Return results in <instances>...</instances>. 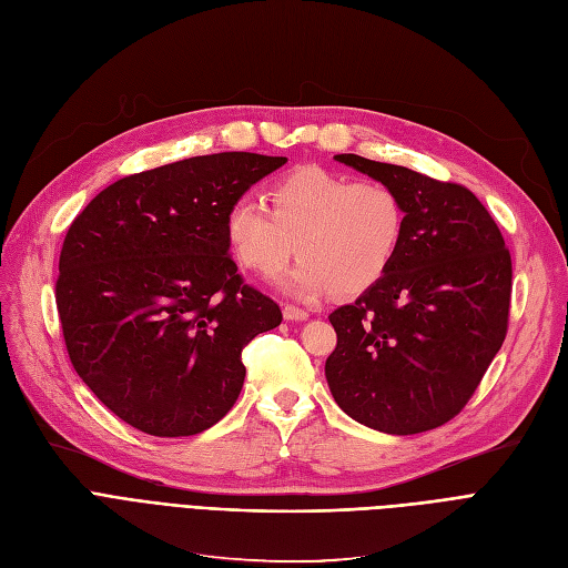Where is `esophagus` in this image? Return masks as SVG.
I'll list each match as a JSON object with an SVG mask.
<instances>
[{
	"instance_id": "esophagus-1",
	"label": "esophagus",
	"mask_w": 568,
	"mask_h": 568,
	"mask_svg": "<svg viewBox=\"0 0 568 568\" xmlns=\"http://www.w3.org/2000/svg\"><path fill=\"white\" fill-rule=\"evenodd\" d=\"M283 316H285V321H292V323L308 321V313L304 308H297V306H285L283 308Z\"/></svg>"
}]
</instances>
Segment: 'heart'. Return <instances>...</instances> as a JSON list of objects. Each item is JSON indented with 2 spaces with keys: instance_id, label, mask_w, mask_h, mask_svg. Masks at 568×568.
<instances>
[{
  "instance_id": "b5f03b06",
  "label": "heart",
  "mask_w": 568,
  "mask_h": 568,
  "mask_svg": "<svg viewBox=\"0 0 568 568\" xmlns=\"http://www.w3.org/2000/svg\"><path fill=\"white\" fill-rule=\"evenodd\" d=\"M271 205L241 199L226 213L236 257L262 276L278 273L295 250V268L278 285L297 300L337 287L358 295L379 283L405 239V203L379 180H351L321 165H302L271 186Z\"/></svg>"
}]
</instances>
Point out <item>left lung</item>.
Here are the masks:
<instances>
[{"mask_svg": "<svg viewBox=\"0 0 568 568\" xmlns=\"http://www.w3.org/2000/svg\"><path fill=\"white\" fill-rule=\"evenodd\" d=\"M334 159L393 186L407 217L386 276L329 313L327 386L367 428L433 430L466 407L506 339L510 252L470 189L358 154Z\"/></svg>", "mask_w": 568, "mask_h": 568, "instance_id": "1", "label": "left lung"}]
</instances>
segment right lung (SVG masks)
<instances>
[{
    "instance_id": "1",
    "label": "right lung",
    "mask_w": 568,
    "mask_h": 568,
    "mask_svg": "<svg viewBox=\"0 0 568 568\" xmlns=\"http://www.w3.org/2000/svg\"><path fill=\"white\" fill-rule=\"evenodd\" d=\"M285 156L222 152L110 184L60 250L55 304L70 361L121 422L156 437L207 430L239 400L243 346L278 304L229 255V207Z\"/></svg>"
}]
</instances>
